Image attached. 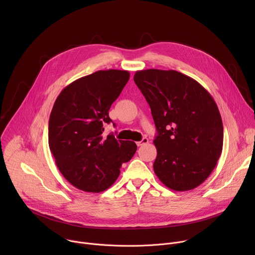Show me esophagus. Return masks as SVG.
I'll return each instance as SVG.
<instances>
[{
    "label": "esophagus",
    "instance_id": "34e87169",
    "mask_svg": "<svg viewBox=\"0 0 255 255\" xmlns=\"http://www.w3.org/2000/svg\"><path fill=\"white\" fill-rule=\"evenodd\" d=\"M147 143H148V138H146V137H144L140 141L136 142V144L138 145V146H142V145H145V144H147Z\"/></svg>",
    "mask_w": 255,
    "mask_h": 255
}]
</instances>
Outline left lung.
I'll return each mask as SVG.
<instances>
[{"label": "left lung", "instance_id": "obj_1", "mask_svg": "<svg viewBox=\"0 0 255 255\" xmlns=\"http://www.w3.org/2000/svg\"><path fill=\"white\" fill-rule=\"evenodd\" d=\"M134 82L150 106L157 130L155 174L177 192L197 188L211 174L223 148V123L214 99L176 70H138Z\"/></svg>", "mask_w": 255, "mask_h": 255}]
</instances>
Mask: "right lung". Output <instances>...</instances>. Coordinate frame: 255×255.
Returning a JSON list of instances; mask_svg holds the SVG:
<instances>
[{
	"mask_svg": "<svg viewBox=\"0 0 255 255\" xmlns=\"http://www.w3.org/2000/svg\"><path fill=\"white\" fill-rule=\"evenodd\" d=\"M129 78L127 70L96 71L65 87L53 105L49 148L61 174L79 190L100 193L110 188L122 163L136 152L135 142L103 135V124L112 122L111 105Z\"/></svg>",
	"mask_w": 255,
	"mask_h": 255,
	"instance_id": "obj_1",
	"label": "right lung"
}]
</instances>
